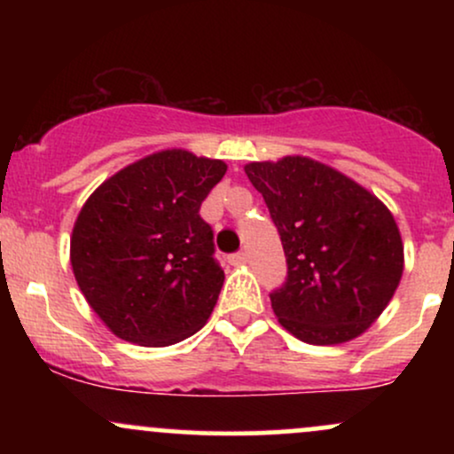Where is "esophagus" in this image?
I'll use <instances>...</instances> for the list:
<instances>
[{
	"label": "esophagus",
	"mask_w": 454,
	"mask_h": 454,
	"mask_svg": "<svg viewBox=\"0 0 454 454\" xmlns=\"http://www.w3.org/2000/svg\"><path fill=\"white\" fill-rule=\"evenodd\" d=\"M231 262L234 264V267H237V264H245V262H247V254H245V252H237V254H232V256H231Z\"/></svg>",
	"instance_id": "1"
}]
</instances>
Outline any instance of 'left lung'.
<instances>
[{
	"mask_svg": "<svg viewBox=\"0 0 454 454\" xmlns=\"http://www.w3.org/2000/svg\"><path fill=\"white\" fill-rule=\"evenodd\" d=\"M245 175L267 202L288 262L284 286L270 293L279 325L314 346L367 331L403 273V243L387 205L303 155L252 161Z\"/></svg>",
	"mask_w": 454,
	"mask_h": 454,
	"instance_id": "left-lung-1",
	"label": "left lung"
}]
</instances>
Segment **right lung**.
Wrapping results in <instances>:
<instances>
[{"label": "right lung", "instance_id": "right-lung-1", "mask_svg": "<svg viewBox=\"0 0 454 454\" xmlns=\"http://www.w3.org/2000/svg\"><path fill=\"white\" fill-rule=\"evenodd\" d=\"M226 168L222 160L166 149L126 166L87 198L70 262L87 303L117 337L173 346L209 320L223 270L200 205Z\"/></svg>", "mask_w": 454, "mask_h": 454}]
</instances>
